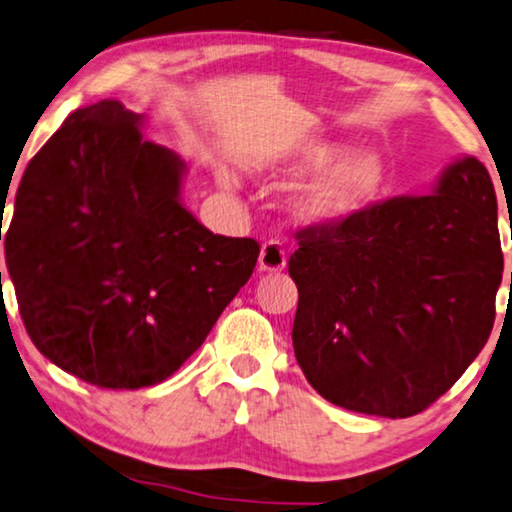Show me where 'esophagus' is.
Returning a JSON list of instances; mask_svg holds the SVG:
<instances>
[{
    "label": "esophagus",
    "instance_id": "esophagus-1",
    "mask_svg": "<svg viewBox=\"0 0 512 512\" xmlns=\"http://www.w3.org/2000/svg\"><path fill=\"white\" fill-rule=\"evenodd\" d=\"M258 267L263 272H281L286 267V251H283L281 242L267 240L258 254Z\"/></svg>",
    "mask_w": 512,
    "mask_h": 512
}]
</instances>
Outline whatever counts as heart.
<instances>
[{"mask_svg":"<svg viewBox=\"0 0 512 512\" xmlns=\"http://www.w3.org/2000/svg\"><path fill=\"white\" fill-rule=\"evenodd\" d=\"M267 178L313 176L290 199L293 215L306 224H332L371 206L389 190L391 167L377 151H352V144L322 137L300 139L256 162ZM219 185L231 190V174L219 171Z\"/></svg>","mask_w":512,"mask_h":512,"instance_id":"b5f03b06","label":"heart"}]
</instances>
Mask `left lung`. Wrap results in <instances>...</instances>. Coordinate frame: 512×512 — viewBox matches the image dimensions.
<instances>
[{
  "instance_id": "obj_1",
  "label": "left lung",
  "mask_w": 512,
  "mask_h": 512,
  "mask_svg": "<svg viewBox=\"0 0 512 512\" xmlns=\"http://www.w3.org/2000/svg\"><path fill=\"white\" fill-rule=\"evenodd\" d=\"M293 348L322 398L405 419L453 387L490 338L503 254L497 194L462 155L428 196L297 233Z\"/></svg>"
}]
</instances>
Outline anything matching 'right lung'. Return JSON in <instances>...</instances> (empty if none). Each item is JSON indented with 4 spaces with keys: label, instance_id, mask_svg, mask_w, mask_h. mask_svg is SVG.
Masks as SVG:
<instances>
[{
    "label": "right lung",
    "instance_id": "right-lung-1",
    "mask_svg": "<svg viewBox=\"0 0 512 512\" xmlns=\"http://www.w3.org/2000/svg\"><path fill=\"white\" fill-rule=\"evenodd\" d=\"M144 128L119 100L75 109L27 164L4 240L29 338L102 389L174 375L261 251L183 206L187 164Z\"/></svg>",
    "mask_w": 512,
    "mask_h": 512
}]
</instances>
